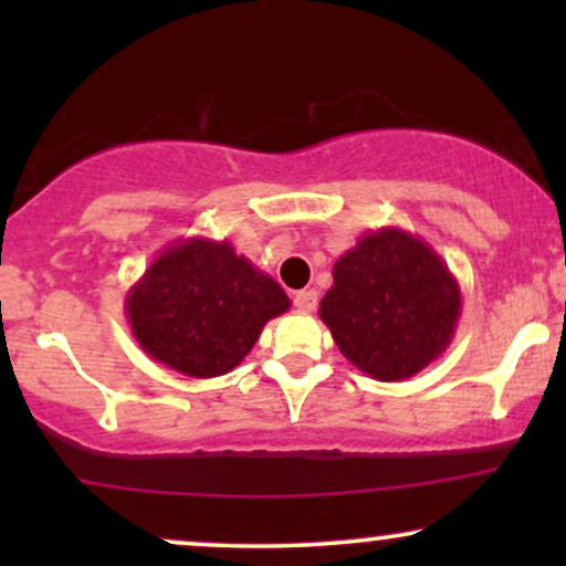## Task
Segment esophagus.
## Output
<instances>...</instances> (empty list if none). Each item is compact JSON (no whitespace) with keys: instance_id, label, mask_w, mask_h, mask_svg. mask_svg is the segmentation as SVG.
<instances>
[{"instance_id":"obj_1","label":"esophagus","mask_w":566,"mask_h":566,"mask_svg":"<svg viewBox=\"0 0 566 566\" xmlns=\"http://www.w3.org/2000/svg\"><path fill=\"white\" fill-rule=\"evenodd\" d=\"M292 303H295V308L303 311V314H311V311L316 308V303H319V295H316V290H301L292 295Z\"/></svg>"}]
</instances>
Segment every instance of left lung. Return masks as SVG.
Wrapping results in <instances>:
<instances>
[{
  "mask_svg": "<svg viewBox=\"0 0 566 566\" xmlns=\"http://www.w3.org/2000/svg\"><path fill=\"white\" fill-rule=\"evenodd\" d=\"M319 316L337 348L369 378L394 382L444 354L458 327L460 284L415 233L367 231L333 265Z\"/></svg>",
  "mask_w": 566,
  "mask_h": 566,
  "instance_id": "8db88e82",
  "label": "left lung"
}]
</instances>
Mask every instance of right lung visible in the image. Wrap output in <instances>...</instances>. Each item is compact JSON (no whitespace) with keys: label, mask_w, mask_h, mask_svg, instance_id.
<instances>
[{"label":"right lung","mask_w":566,"mask_h":566,"mask_svg":"<svg viewBox=\"0 0 566 566\" xmlns=\"http://www.w3.org/2000/svg\"><path fill=\"white\" fill-rule=\"evenodd\" d=\"M290 297L231 242L178 239L127 290L135 340L159 365L188 378H218L250 354Z\"/></svg>","instance_id":"1"}]
</instances>
